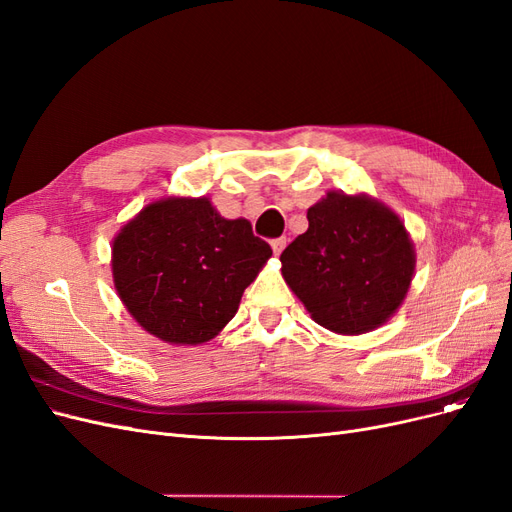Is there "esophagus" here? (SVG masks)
<instances>
[{"label": "esophagus", "instance_id": "esophagus-1", "mask_svg": "<svg viewBox=\"0 0 512 512\" xmlns=\"http://www.w3.org/2000/svg\"><path fill=\"white\" fill-rule=\"evenodd\" d=\"M285 246H287V238H274V240H272V251H274V255L283 253Z\"/></svg>", "mask_w": 512, "mask_h": 512}]
</instances>
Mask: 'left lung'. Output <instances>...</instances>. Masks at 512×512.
Instances as JSON below:
<instances>
[{"label": "left lung", "mask_w": 512, "mask_h": 512, "mask_svg": "<svg viewBox=\"0 0 512 512\" xmlns=\"http://www.w3.org/2000/svg\"><path fill=\"white\" fill-rule=\"evenodd\" d=\"M306 217L280 270L310 317L344 336L389 321L415 274V246L398 214L364 193L329 191Z\"/></svg>", "instance_id": "1"}]
</instances>
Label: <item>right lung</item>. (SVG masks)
<instances>
[{
	"label": "right lung",
	"mask_w": 512,
	"mask_h": 512,
	"mask_svg": "<svg viewBox=\"0 0 512 512\" xmlns=\"http://www.w3.org/2000/svg\"><path fill=\"white\" fill-rule=\"evenodd\" d=\"M270 257L246 219H223L208 197H168L123 225L112 242V276L148 334L202 344L234 319Z\"/></svg>",
	"instance_id": "1"
}]
</instances>
